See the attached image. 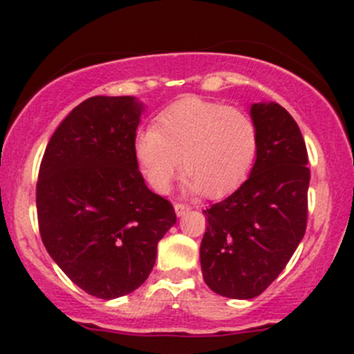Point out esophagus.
I'll return each mask as SVG.
<instances>
[{"instance_id":"1","label":"esophagus","mask_w":354,"mask_h":354,"mask_svg":"<svg viewBox=\"0 0 354 354\" xmlns=\"http://www.w3.org/2000/svg\"><path fill=\"white\" fill-rule=\"evenodd\" d=\"M188 210H190V205H187V203H174V212H176L178 217L185 216Z\"/></svg>"}]
</instances>
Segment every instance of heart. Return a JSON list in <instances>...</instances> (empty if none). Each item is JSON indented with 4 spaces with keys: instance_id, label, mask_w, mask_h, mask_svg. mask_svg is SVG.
<instances>
[{
    "instance_id": "heart-1",
    "label": "heart",
    "mask_w": 354,
    "mask_h": 354,
    "mask_svg": "<svg viewBox=\"0 0 354 354\" xmlns=\"http://www.w3.org/2000/svg\"><path fill=\"white\" fill-rule=\"evenodd\" d=\"M259 147L257 127L240 108L187 97L135 138V157L147 183L167 194L181 169L185 190L219 197L245 180Z\"/></svg>"
}]
</instances>
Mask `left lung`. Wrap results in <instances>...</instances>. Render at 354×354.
<instances>
[{
    "label": "left lung",
    "mask_w": 354,
    "mask_h": 354,
    "mask_svg": "<svg viewBox=\"0 0 354 354\" xmlns=\"http://www.w3.org/2000/svg\"><path fill=\"white\" fill-rule=\"evenodd\" d=\"M250 118L259 147L248 180L203 210L200 245L205 284L233 299L266 291L305 236L310 169L298 124L277 102H255Z\"/></svg>",
    "instance_id": "1"
}]
</instances>
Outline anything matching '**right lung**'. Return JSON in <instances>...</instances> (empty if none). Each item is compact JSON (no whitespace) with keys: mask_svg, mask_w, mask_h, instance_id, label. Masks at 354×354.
Instances as JSON below:
<instances>
[{"mask_svg":"<svg viewBox=\"0 0 354 354\" xmlns=\"http://www.w3.org/2000/svg\"><path fill=\"white\" fill-rule=\"evenodd\" d=\"M144 109L131 95L87 99L56 128L39 169L42 243L78 288L101 299L145 283L157 243L176 223L173 205L138 171Z\"/></svg>","mask_w":354,"mask_h":354,"instance_id":"add662e5","label":"right lung"}]
</instances>
